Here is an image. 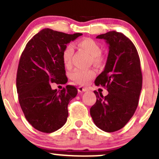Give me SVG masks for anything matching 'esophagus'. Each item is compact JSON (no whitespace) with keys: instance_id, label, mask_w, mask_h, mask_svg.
Wrapping results in <instances>:
<instances>
[{"instance_id":"1","label":"esophagus","mask_w":159,"mask_h":159,"mask_svg":"<svg viewBox=\"0 0 159 159\" xmlns=\"http://www.w3.org/2000/svg\"><path fill=\"white\" fill-rule=\"evenodd\" d=\"M78 90L79 93H84V92L87 91L88 89L87 87H81V86H80V87H78Z\"/></svg>"}]
</instances>
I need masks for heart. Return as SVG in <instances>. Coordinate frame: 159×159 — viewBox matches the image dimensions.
<instances>
[{"mask_svg": "<svg viewBox=\"0 0 159 159\" xmlns=\"http://www.w3.org/2000/svg\"><path fill=\"white\" fill-rule=\"evenodd\" d=\"M79 48L84 50L86 52L93 57L94 64H100L102 58L100 56L101 47L98 42L92 38H84L78 43ZM73 55V47L71 44L66 45L62 52L63 62L66 66H71L72 57ZM95 76V72L93 70H81L76 69L71 74V78L75 83L81 85H85Z\"/></svg>", "mask_w": 159, "mask_h": 159, "instance_id": "b5f03b06", "label": "heart"}]
</instances>
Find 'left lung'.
Segmentation results:
<instances>
[{"label":"left lung","mask_w":159,"mask_h":159,"mask_svg":"<svg viewBox=\"0 0 159 159\" xmlns=\"http://www.w3.org/2000/svg\"><path fill=\"white\" fill-rule=\"evenodd\" d=\"M96 38L106 41L109 54L95 84L107 88L109 93L103 96L94 91L97 99L90 115L97 127L112 133L123 128L136 110L142 87L140 58L133 42L121 32H108Z\"/></svg>","instance_id":"obj_1"}]
</instances>
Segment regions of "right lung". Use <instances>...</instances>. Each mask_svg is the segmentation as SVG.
<instances>
[{"label": "right lung", "mask_w": 159, "mask_h": 159, "mask_svg": "<svg viewBox=\"0 0 159 159\" xmlns=\"http://www.w3.org/2000/svg\"><path fill=\"white\" fill-rule=\"evenodd\" d=\"M82 33L72 35L43 29L26 43L17 72L18 100L25 118L35 129L51 133L66 123L68 104L78 89L67 85L61 91L50 84H66L62 52Z\"/></svg>", "instance_id": "add662e5"}]
</instances>
